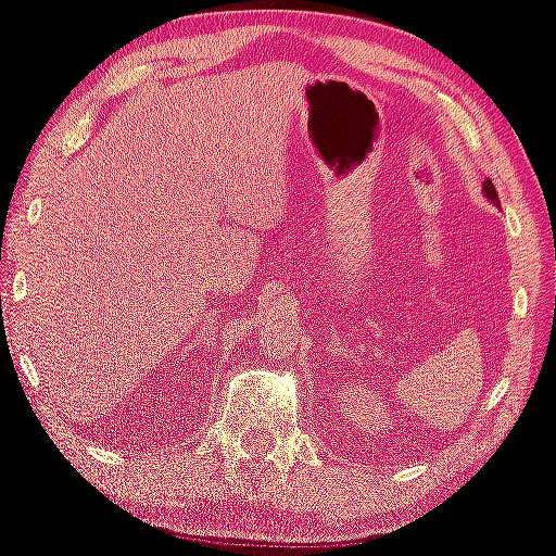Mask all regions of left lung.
Listing matches in <instances>:
<instances>
[{"label":"left lung","mask_w":556,"mask_h":556,"mask_svg":"<svg viewBox=\"0 0 556 556\" xmlns=\"http://www.w3.org/2000/svg\"><path fill=\"white\" fill-rule=\"evenodd\" d=\"M481 191H483V197H486L493 206H501L498 194H496V187L491 185V179H483V187H481Z\"/></svg>","instance_id":"8db88e82"}]
</instances>
